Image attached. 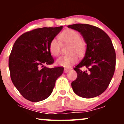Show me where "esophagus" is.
<instances>
[{"mask_svg": "<svg viewBox=\"0 0 124 124\" xmlns=\"http://www.w3.org/2000/svg\"><path fill=\"white\" fill-rule=\"evenodd\" d=\"M70 70V69H69V68H65V69H64V72H69Z\"/></svg>", "mask_w": 124, "mask_h": 124, "instance_id": "esophagus-1", "label": "esophagus"}]
</instances>
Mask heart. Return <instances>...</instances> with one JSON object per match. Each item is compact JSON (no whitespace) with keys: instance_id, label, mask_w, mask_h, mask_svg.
<instances>
[{"instance_id":"obj_1","label":"heart","mask_w":124,"mask_h":124,"mask_svg":"<svg viewBox=\"0 0 124 124\" xmlns=\"http://www.w3.org/2000/svg\"><path fill=\"white\" fill-rule=\"evenodd\" d=\"M59 38H54L50 41L49 45V50L51 55L54 56H58L60 54L62 44L60 41L65 45H69L66 55L61 56L58 58L56 62L59 66L65 68H69L76 63L78 61V56H81L85 53L86 50L85 43L81 40V36L78 32L73 30H66L60 35Z\"/></svg>"}]
</instances>
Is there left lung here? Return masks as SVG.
Wrapping results in <instances>:
<instances>
[{
    "instance_id": "obj_1",
    "label": "left lung",
    "mask_w": 124,
    "mask_h": 124,
    "mask_svg": "<svg viewBox=\"0 0 124 124\" xmlns=\"http://www.w3.org/2000/svg\"><path fill=\"white\" fill-rule=\"evenodd\" d=\"M80 32L87 44L85 56L74 68L76 79L71 83L73 92L83 98H93L107 89L115 72L116 54L109 37L103 30L87 24L68 25ZM86 67V71L80 69Z\"/></svg>"
}]
</instances>
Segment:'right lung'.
I'll return each mask as SVG.
<instances>
[{"mask_svg":"<svg viewBox=\"0 0 124 124\" xmlns=\"http://www.w3.org/2000/svg\"><path fill=\"white\" fill-rule=\"evenodd\" d=\"M62 29V26L32 30L21 35L14 44L8 59L10 78L20 93L30 101L47 99L63 73L62 66H44L54 63L49 45Z\"/></svg>","mask_w":124,"mask_h":124,"instance_id":"right-lung-1","label":"right lung"}]
</instances>
